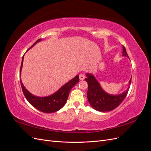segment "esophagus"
I'll return each instance as SVG.
<instances>
[{"label":"esophagus","instance_id":"esophagus-1","mask_svg":"<svg viewBox=\"0 0 151 151\" xmlns=\"http://www.w3.org/2000/svg\"><path fill=\"white\" fill-rule=\"evenodd\" d=\"M85 79V76L83 74H81L79 75V79L81 81H83Z\"/></svg>","mask_w":151,"mask_h":151}]
</instances>
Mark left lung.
Returning <instances> with one entry per match:
<instances>
[{
	"instance_id": "8db88e82",
	"label": "left lung",
	"mask_w": 151,
	"mask_h": 151,
	"mask_svg": "<svg viewBox=\"0 0 151 151\" xmlns=\"http://www.w3.org/2000/svg\"><path fill=\"white\" fill-rule=\"evenodd\" d=\"M122 55L129 57L126 49L123 46ZM85 81L88 84V89L87 98L91 106L99 111H109L115 109L122 103L129 92V87L122 94L111 95L103 91L94 76L91 74H87ZM131 79L129 81L130 85Z\"/></svg>"
}]
</instances>
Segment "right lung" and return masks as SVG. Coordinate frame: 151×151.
<instances>
[{
	"mask_svg": "<svg viewBox=\"0 0 151 151\" xmlns=\"http://www.w3.org/2000/svg\"><path fill=\"white\" fill-rule=\"evenodd\" d=\"M41 40H42L38 39L29 48L33 47L36 43L39 42ZM23 58L24 55L22 58V62L20 68V76L22 63H23ZM20 82L22 92H23L24 96L32 106L42 112L51 113L58 111L59 109L64 106L71 89L79 82V76H76L74 79L68 81V83L61 87L56 93L47 97H37L31 94L25 88L21 79Z\"/></svg>",
	"mask_w": 151,
	"mask_h": 151,
	"instance_id": "1",
	"label": "right lung"
}]
</instances>
